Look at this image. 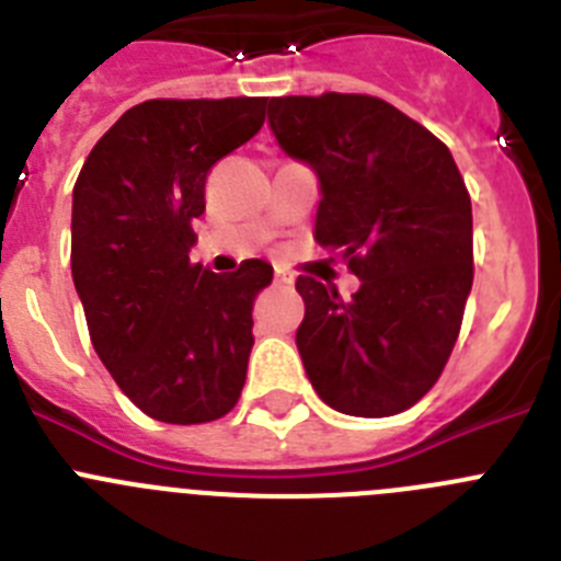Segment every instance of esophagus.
Instances as JSON below:
<instances>
[{"label":"esophagus","mask_w":561,"mask_h":561,"mask_svg":"<svg viewBox=\"0 0 561 561\" xmlns=\"http://www.w3.org/2000/svg\"><path fill=\"white\" fill-rule=\"evenodd\" d=\"M275 284L291 286V284H295V277H291L289 272H284V270H275Z\"/></svg>","instance_id":"1"}]
</instances>
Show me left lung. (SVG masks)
<instances>
[{
    "mask_svg": "<svg viewBox=\"0 0 561 561\" xmlns=\"http://www.w3.org/2000/svg\"><path fill=\"white\" fill-rule=\"evenodd\" d=\"M270 128L317 173V244L362 280L351 300L297 277V351L317 396L345 415L413 408L438 381L472 291V202L453 153L370 95L272 98Z\"/></svg>",
    "mask_w": 561,
    "mask_h": 561,
    "instance_id": "1",
    "label": "left lung"
}]
</instances>
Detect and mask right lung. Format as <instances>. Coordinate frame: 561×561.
I'll list each match as a JSON object with an SVG mask.
<instances>
[{
  "instance_id": "obj_1",
  "label": "right lung",
  "mask_w": 561,
  "mask_h": 561,
  "mask_svg": "<svg viewBox=\"0 0 561 561\" xmlns=\"http://www.w3.org/2000/svg\"><path fill=\"white\" fill-rule=\"evenodd\" d=\"M266 98L146 101L103 134L72 191V280L98 356L146 415L205 424L236 408L252 304L272 266L191 264L221 157L264 126Z\"/></svg>"
}]
</instances>
